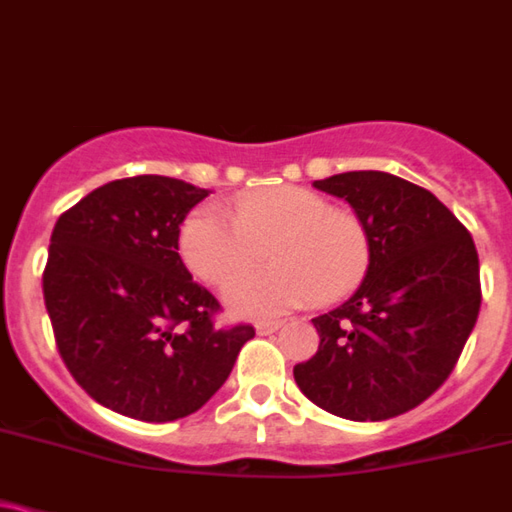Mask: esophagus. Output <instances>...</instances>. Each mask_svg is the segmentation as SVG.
Here are the masks:
<instances>
[{"label":"esophagus","instance_id":"34e87169","mask_svg":"<svg viewBox=\"0 0 512 512\" xmlns=\"http://www.w3.org/2000/svg\"><path fill=\"white\" fill-rule=\"evenodd\" d=\"M279 326H282V321H260V324H257V333H260V336H267V333L277 331Z\"/></svg>","mask_w":512,"mask_h":512}]
</instances>
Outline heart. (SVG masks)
<instances>
[{"mask_svg":"<svg viewBox=\"0 0 512 512\" xmlns=\"http://www.w3.org/2000/svg\"><path fill=\"white\" fill-rule=\"evenodd\" d=\"M270 249L265 273L241 272ZM179 250L186 267L213 287H225L235 314L270 319L309 301H336L363 284L373 265V235L355 211L336 208L304 186L242 193L230 215L198 206L181 225Z\"/></svg>","mask_w":512,"mask_h":512,"instance_id":"obj_1","label":"heart"}]
</instances>
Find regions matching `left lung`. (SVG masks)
Returning a JSON list of instances; mask_svg holds the SVG:
<instances>
[{"mask_svg":"<svg viewBox=\"0 0 512 512\" xmlns=\"http://www.w3.org/2000/svg\"><path fill=\"white\" fill-rule=\"evenodd\" d=\"M346 198L373 235V265L346 304L316 316L319 351L294 365L321 410L380 422L422 405L444 385L481 309L469 230L427 188L385 171L314 181Z\"/></svg>","mask_w":512,"mask_h":512,"instance_id":"1","label":"left lung"}]
</instances>
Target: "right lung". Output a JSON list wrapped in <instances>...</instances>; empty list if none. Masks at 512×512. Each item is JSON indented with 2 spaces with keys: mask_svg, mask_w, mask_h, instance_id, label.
Instances as JSON below:
<instances>
[{
  "mask_svg": "<svg viewBox=\"0 0 512 512\" xmlns=\"http://www.w3.org/2000/svg\"><path fill=\"white\" fill-rule=\"evenodd\" d=\"M206 196L144 174L95 188L56 220L43 301L63 363L107 410L142 422L188 417L255 336L250 324L215 326L218 299L179 257L181 223Z\"/></svg>",
  "mask_w": 512,
  "mask_h": 512,
  "instance_id": "right-lung-1",
  "label": "right lung"
}]
</instances>
